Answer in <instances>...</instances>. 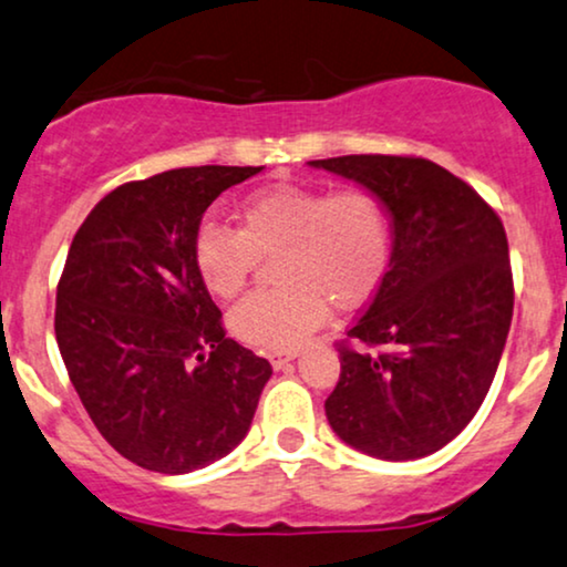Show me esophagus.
Here are the masks:
<instances>
[{
  "label": "esophagus",
  "mask_w": 567,
  "mask_h": 567,
  "mask_svg": "<svg viewBox=\"0 0 567 567\" xmlns=\"http://www.w3.org/2000/svg\"><path fill=\"white\" fill-rule=\"evenodd\" d=\"M293 357H297V349H293V351H274V354H270L268 359H270V364H274V370H281V367L289 364Z\"/></svg>",
  "instance_id": "1"
}]
</instances>
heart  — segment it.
<instances>
[{
	"label": "heart",
	"mask_w": 567,
	"mask_h": 567,
	"mask_svg": "<svg viewBox=\"0 0 567 567\" xmlns=\"http://www.w3.org/2000/svg\"><path fill=\"white\" fill-rule=\"evenodd\" d=\"M391 218L367 187L274 185L239 208V229L205 218L193 239L205 289L234 299L247 289L260 257H276L284 284L229 315L231 333L262 351L293 349L336 310H357L380 289L391 262Z\"/></svg>",
	"instance_id": "obj_1"
}]
</instances>
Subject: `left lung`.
<instances>
[{
	"label": "left lung",
	"mask_w": 567,
	"mask_h": 567,
	"mask_svg": "<svg viewBox=\"0 0 567 567\" xmlns=\"http://www.w3.org/2000/svg\"><path fill=\"white\" fill-rule=\"evenodd\" d=\"M310 166L372 189L393 218L385 278L338 343L328 422L374 458H424L472 422L503 357L513 318L503 220L427 158L338 156Z\"/></svg>",
	"instance_id": "1"
}]
</instances>
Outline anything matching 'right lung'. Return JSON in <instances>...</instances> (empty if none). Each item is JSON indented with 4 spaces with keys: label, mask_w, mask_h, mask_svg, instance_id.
<instances>
[{
    "label": "right lung",
    "mask_w": 567,
    "mask_h": 567,
    "mask_svg": "<svg viewBox=\"0 0 567 567\" xmlns=\"http://www.w3.org/2000/svg\"><path fill=\"white\" fill-rule=\"evenodd\" d=\"M262 166H189L127 182L87 213L56 284L59 354L124 458L187 474L245 440L274 370L226 336L193 239L216 197Z\"/></svg>",
    "instance_id": "add662e5"
}]
</instances>
